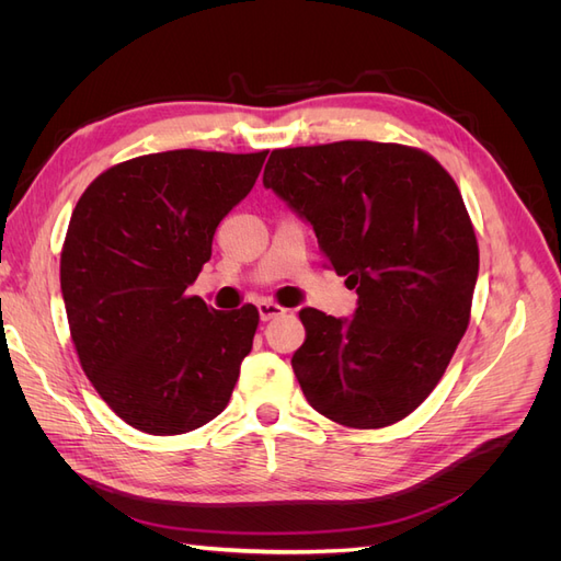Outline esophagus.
<instances>
[{
  "mask_svg": "<svg viewBox=\"0 0 561 561\" xmlns=\"http://www.w3.org/2000/svg\"><path fill=\"white\" fill-rule=\"evenodd\" d=\"M257 309H260V318L262 320H274V318H278V316H285L287 313V309L285 307H280V304H276V301H260L257 304Z\"/></svg>",
  "mask_w": 561,
  "mask_h": 561,
  "instance_id": "1",
  "label": "esophagus"
}]
</instances>
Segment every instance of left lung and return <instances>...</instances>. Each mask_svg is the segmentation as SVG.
I'll use <instances>...</instances> for the list:
<instances>
[{
	"label": "left lung",
	"instance_id": "1",
	"mask_svg": "<svg viewBox=\"0 0 561 561\" xmlns=\"http://www.w3.org/2000/svg\"><path fill=\"white\" fill-rule=\"evenodd\" d=\"M264 186L309 219L358 293L353 320L299 311L304 396L348 428L402 421L443 379L470 322L480 248L454 178L423 149L342 140L274 149Z\"/></svg>",
	"mask_w": 561,
	"mask_h": 561
}]
</instances>
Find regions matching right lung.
Listing matches in <instances>:
<instances>
[{"instance_id": "right-lung-1", "label": "right lung", "mask_w": 561, "mask_h": 561, "mask_svg": "<svg viewBox=\"0 0 561 561\" xmlns=\"http://www.w3.org/2000/svg\"><path fill=\"white\" fill-rule=\"evenodd\" d=\"M266 154L135 157L100 173L77 201L60 252L67 322L81 369L133 428L190 433L233 393L260 311H215L186 287Z\"/></svg>"}]
</instances>
